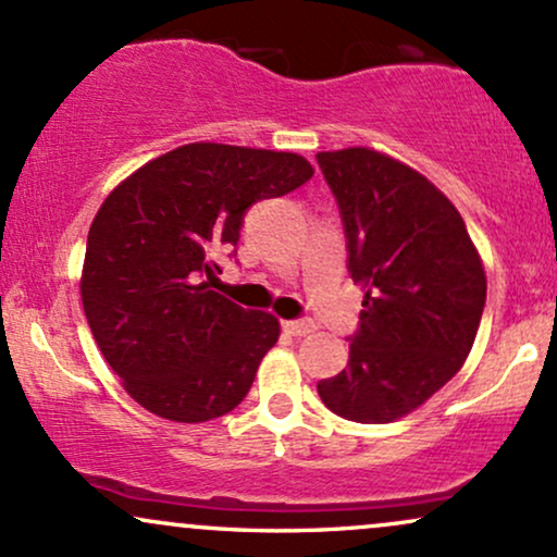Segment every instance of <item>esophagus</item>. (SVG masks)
Here are the masks:
<instances>
[{
    "label": "esophagus",
    "mask_w": 557,
    "mask_h": 557,
    "mask_svg": "<svg viewBox=\"0 0 557 557\" xmlns=\"http://www.w3.org/2000/svg\"><path fill=\"white\" fill-rule=\"evenodd\" d=\"M283 330L293 337H306L309 332H314V322L311 319H287L283 322Z\"/></svg>",
    "instance_id": "1"
}]
</instances>
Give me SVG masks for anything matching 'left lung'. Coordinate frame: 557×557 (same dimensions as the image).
Masks as SVG:
<instances>
[{"label":"left lung","mask_w":557,"mask_h":557,"mask_svg":"<svg viewBox=\"0 0 557 557\" xmlns=\"http://www.w3.org/2000/svg\"><path fill=\"white\" fill-rule=\"evenodd\" d=\"M348 274L367 287L348 367L317 385L337 417L395 421L430 400L474 345L487 277L466 225L417 170L372 149L322 151Z\"/></svg>","instance_id":"1"}]
</instances>
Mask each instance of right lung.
I'll list each match as a JSON object with an SVG mask.
<instances>
[{
	"label": "right lung",
	"instance_id": "1",
	"mask_svg": "<svg viewBox=\"0 0 557 557\" xmlns=\"http://www.w3.org/2000/svg\"><path fill=\"white\" fill-rule=\"evenodd\" d=\"M314 175L287 151L188 144L133 172L88 230L81 296L88 327L131 398L198 424L246 398L280 322L212 290L248 209Z\"/></svg>",
	"mask_w": 557,
	"mask_h": 557
}]
</instances>
